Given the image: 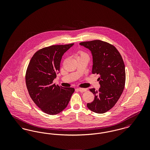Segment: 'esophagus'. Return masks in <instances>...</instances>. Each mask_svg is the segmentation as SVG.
Segmentation results:
<instances>
[{"mask_svg":"<svg viewBox=\"0 0 150 150\" xmlns=\"http://www.w3.org/2000/svg\"><path fill=\"white\" fill-rule=\"evenodd\" d=\"M77 89L80 92H84L87 91V89L86 88H78Z\"/></svg>","mask_w":150,"mask_h":150,"instance_id":"obj_1","label":"esophagus"}]
</instances>
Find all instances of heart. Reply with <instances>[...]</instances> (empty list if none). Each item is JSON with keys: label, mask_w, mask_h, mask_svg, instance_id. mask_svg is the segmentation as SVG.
Segmentation results:
<instances>
[{"label": "heart", "mask_w": 150, "mask_h": 150, "mask_svg": "<svg viewBox=\"0 0 150 150\" xmlns=\"http://www.w3.org/2000/svg\"><path fill=\"white\" fill-rule=\"evenodd\" d=\"M79 54H80V56H87L86 54L83 52H79Z\"/></svg>", "instance_id": "heart-1"}]
</instances>
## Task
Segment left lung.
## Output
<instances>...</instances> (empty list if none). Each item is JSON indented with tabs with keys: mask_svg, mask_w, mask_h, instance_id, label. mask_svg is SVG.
<instances>
[{
	"mask_svg": "<svg viewBox=\"0 0 150 150\" xmlns=\"http://www.w3.org/2000/svg\"><path fill=\"white\" fill-rule=\"evenodd\" d=\"M91 51L93 56L92 74H99V90L90 89L94 95L88 108L103 114L114 107L120 98L125 83V65L119 52L110 43L95 40L79 44Z\"/></svg>",
	"mask_w": 150,
	"mask_h": 150,
	"instance_id": "1",
	"label": "left lung"
}]
</instances>
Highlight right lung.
<instances>
[{
	"instance_id": "1",
	"label": "right lung",
	"mask_w": 150,
	"mask_h": 150,
	"mask_svg": "<svg viewBox=\"0 0 150 150\" xmlns=\"http://www.w3.org/2000/svg\"><path fill=\"white\" fill-rule=\"evenodd\" d=\"M74 43L54 45L38 50L32 57L26 72V84L31 98L44 112L56 115L67 107L73 88H64L53 83L59 72L64 53Z\"/></svg>"
}]
</instances>
